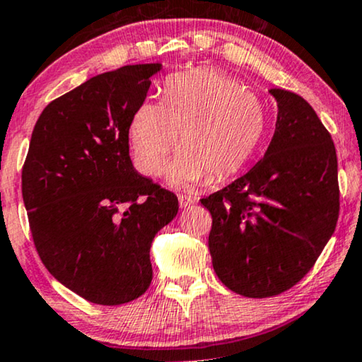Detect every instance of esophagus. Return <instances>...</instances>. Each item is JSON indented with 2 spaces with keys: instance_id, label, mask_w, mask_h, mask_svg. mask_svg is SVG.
Instances as JSON below:
<instances>
[{
  "instance_id": "34e87169",
  "label": "esophagus",
  "mask_w": 362,
  "mask_h": 362,
  "mask_svg": "<svg viewBox=\"0 0 362 362\" xmlns=\"http://www.w3.org/2000/svg\"><path fill=\"white\" fill-rule=\"evenodd\" d=\"M193 203H197V198H192V197H187V195H179L180 208H187V206L193 205Z\"/></svg>"
}]
</instances>
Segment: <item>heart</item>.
Instances as JSON below:
<instances>
[{
    "instance_id": "heart-1",
    "label": "heart",
    "mask_w": 362,
    "mask_h": 362,
    "mask_svg": "<svg viewBox=\"0 0 362 362\" xmlns=\"http://www.w3.org/2000/svg\"><path fill=\"white\" fill-rule=\"evenodd\" d=\"M264 129L266 110L252 91L220 70L197 69L167 80L162 103L142 101L129 136L137 165L147 175L160 174L179 142L182 151L167 169V182L183 188L238 174Z\"/></svg>"
}]
</instances>
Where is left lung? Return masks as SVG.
<instances>
[{
    "label": "left lung",
    "instance_id": "1",
    "mask_svg": "<svg viewBox=\"0 0 362 362\" xmlns=\"http://www.w3.org/2000/svg\"><path fill=\"white\" fill-rule=\"evenodd\" d=\"M277 123L247 174L202 198L213 225V269L239 295L266 298L293 287L332 238L339 213L332 136L302 96L269 90Z\"/></svg>",
    "mask_w": 362,
    "mask_h": 362
}]
</instances>
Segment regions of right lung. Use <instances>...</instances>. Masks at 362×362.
I'll list each match as a JSON object with an SVG mask.
<instances>
[{
	"label": "right lung",
	"mask_w": 362,
	"mask_h": 362,
	"mask_svg": "<svg viewBox=\"0 0 362 362\" xmlns=\"http://www.w3.org/2000/svg\"><path fill=\"white\" fill-rule=\"evenodd\" d=\"M162 64L124 65L50 101L30 136L23 200L40 261L98 305L141 297L151 243L179 200L134 169L129 126Z\"/></svg>",
	"instance_id": "1"
}]
</instances>
